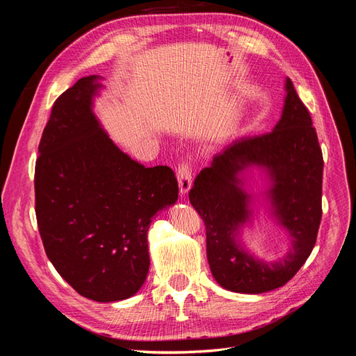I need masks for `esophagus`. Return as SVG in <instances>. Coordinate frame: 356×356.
I'll use <instances>...</instances> for the list:
<instances>
[{"mask_svg": "<svg viewBox=\"0 0 356 356\" xmlns=\"http://www.w3.org/2000/svg\"><path fill=\"white\" fill-rule=\"evenodd\" d=\"M178 186H179V195L186 196L188 195V191L193 186V179H191V172H190V166L187 163H182L178 166Z\"/></svg>", "mask_w": 356, "mask_h": 356, "instance_id": "esophagus-1", "label": "esophagus"}]
</instances>
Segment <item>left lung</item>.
I'll return each instance as SVG.
<instances>
[{
  "instance_id": "left-lung-1",
  "label": "left lung",
  "mask_w": 356,
  "mask_h": 356,
  "mask_svg": "<svg viewBox=\"0 0 356 356\" xmlns=\"http://www.w3.org/2000/svg\"><path fill=\"white\" fill-rule=\"evenodd\" d=\"M265 174L264 191L247 188L253 169ZM324 160L312 118L293 81L285 80L282 114L273 131L242 138L215 156L190 190V203L207 227V255L215 281L241 294H263L284 286L306 263L322 217ZM286 230L289 250L264 261L245 250L243 229L257 204Z\"/></svg>"
}]
</instances>
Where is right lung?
Here are the masks:
<instances>
[{"mask_svg":"<svg viewBox=\"0 0 356 356\" xmlns=\"http://www.w3.org/2000/svg\"><path fill=\"white\" fill-rule=\"evenodd\" d=\"M101 75L83 77L51 108L35 163V213L58 273L89 300L135 296L149 268L152 218L178 199L168 166L145 168L118 148L93 108Z\"/></svg>","mask_w":356,"mask_h":356,"instance_id":"add662e5","label":"right lung"}]
</instances>
